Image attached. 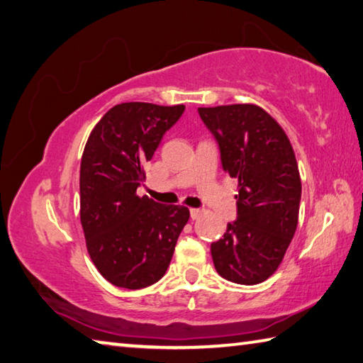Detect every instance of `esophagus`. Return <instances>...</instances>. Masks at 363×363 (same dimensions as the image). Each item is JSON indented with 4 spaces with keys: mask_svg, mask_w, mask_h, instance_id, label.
Returning a JSON list of instances; mask_svg holds the SVG:
<instances>
[{
    "mask_svg": "<svg viewBox=\"0 0 363 363\" xmlns=\"http://www.w3.org/2000/svg\"><path fill=\"white\" fill-rule=\"evenodd\" d=\"M189 215H191L193 220H198L202 215V211H199V208H191V211H189Z\"/></svg>",
    "mask_w": 363,
    "mask_h": 363,
    "instance_id": "1",
    "label": "esophagus"
}]
</instances>
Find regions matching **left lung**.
Wrapping results in <instances>:
<instances>
[{"label":"left lung","instance_id":"obj_1","mask_svg":"<svg viewBox=\"0 0 363 363\" xmlns=\"http://www.w3.org/2000/svg\"><path fill=\"white\" fill-rule=\"evenodd\" d=\"M198 111L217 140L221 167L239 180L236 221L211 245L215 269L234 284H259L274 274L296 231L301 180L294 148L257 105Z\"/></svg>","mask_w":363,"mask_h":363}]
</instances>
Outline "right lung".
<instances>
[{
	"label": "right lung",
	"instance_id": "obj_1",
	"mask_svg": "<svg viewBox=\"0 0 363 363\" xmlns=\"http://www.w3.org/2000/svg\"><path fill=\"white\" fill-rule=\"evenodd\" d=\"M183 111V105L121 104L89 135L79 172L81 225L95 268L116 287L138 290L157 282L189 220L186 207L137 194L143 164Z\"/></svg>",
	"mask_w": 363,
	"mask_h": 363
}]
</instances>
